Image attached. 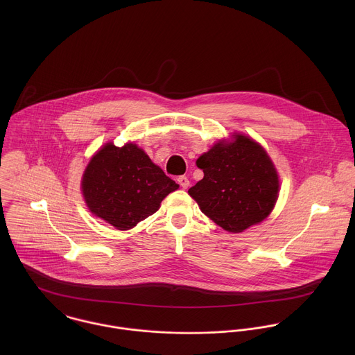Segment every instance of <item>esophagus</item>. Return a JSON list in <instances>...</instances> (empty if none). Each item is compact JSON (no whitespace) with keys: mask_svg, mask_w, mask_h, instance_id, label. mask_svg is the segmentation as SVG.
<instances>
[{"mask_svg":"<svg viewBox=\"0 0 355 355\" xmlns=\"http://www.w3.org/2000/svg\"><path fill=\"white\" fill-rule=\"evenodd\" d=\"M178 182H179V184H180L182 189H187V187L190 186V180L187 179V176H179Z\"/></svg>","mask_w":355,"mask_h":355,"instance_id":"obj_1","label":"esophagus"}]
</instances>
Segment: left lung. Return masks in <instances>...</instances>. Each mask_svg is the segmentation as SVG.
I'll return each instance as SVG.
<instances>
[{"label": "left lung", "instance_id": "8db88e82", "mask_svg": "<svg viewBox=\"0 0 355 355\" xmlns=\"http://www.w3.org/2000/svg\"><path fill=\"white\" fill-rule=\"evenodd\" d=\"M203 179L189 190L210 220L228 232H243L263 221L279 197L276 168L254 139L234 134L197 159Z\"/></svg>", "mask_w": 355, "mask_h": 355}]
</instances>
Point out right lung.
Returning <instances> with one entry per match:
<instances>
[{"label":"right lung","mask_w":355,"mask_h":355,"mask_svg":"<svg viewBox=\"0 0 355 355\" xmlns=\"http://www.w3.org/2000/svg\"><path fill=\"white\" fill-rule=\"evenodd\" d=\"M176 184L135 144L103 145L85 169L82 191L89 210L120 231L155 213Z\"/></svg>","instance_id":"obj_1"}]
</instances>
